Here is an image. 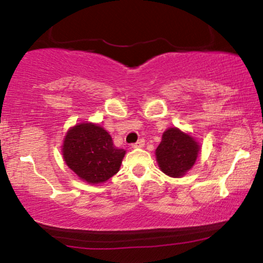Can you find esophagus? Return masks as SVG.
I'll use <instances>...</instances> for the list:
<instances>
[{
    "label": "esophagus",
    "instance_id": "34e87169",
    "mask_svg": "<svg viewBox=\"0 0 263 263\" xmlns=\"http://www.w3.org/2000/svg\"><path fill=\"white\" fill-rule=\"evenodd\" d=\"M143 146H144V140H140L136 142V143L132 144V148H142Z\"/></svg>",
    "mask_w": 263,
    "mask_h": 263
}]
</instances>
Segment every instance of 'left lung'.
I'll return each instance as SVG.
<instances>
[{"mask_svg":"<svg viewBox=\"0 0 263 263\" xmlns=\"http://www.w3.org/2000/svg\"><path fill=\"white\" fill-rule=\"evenodd\" d=\"M200 146L177 127L168 128L156 149L157 162L163 173L173 178L184 176L197 161Z\"/></svg>","mask_w":263,"mask_h":263,"instance_id":"obj_1","label":"left lung"}]
</instances>
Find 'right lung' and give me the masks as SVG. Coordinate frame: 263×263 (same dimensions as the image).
<instances>
[{
	"label": "right lung",
	"mask_w": 263,
	"mask_h": 263,
	"mask_svg": "<svg viewBox=\"0 0 263 263\" xmlns=\"http://www.w3.org/2000/svg\"><path fill=\"white\" fill-rule=\"evenodd\" d=\"M126 151L114 146L106 129L79 123L66 132L63 157L69 168L89 184L106 182L120 170Z\"/></svg>",
	"instance_id": "right-lung-1"
}]
</instances>
